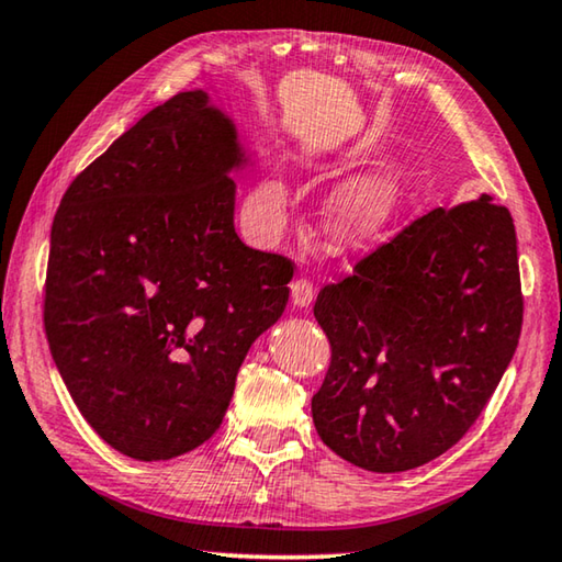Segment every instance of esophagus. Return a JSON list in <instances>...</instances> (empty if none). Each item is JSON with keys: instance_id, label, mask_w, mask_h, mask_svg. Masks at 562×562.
I'll use <instances>...</instances> for the list:
<instances>
[{"instance_id": "obj_1", "label": "esophagus", "mask_w": 562, "mask_h": 562, "mask_svg": "<svg viewBox=\"0 0 562 562\" xmlns=\"http://www.w3.org/2000/svg\"><path fill=\"white\" fill-rule=\"evenodd\" d=\"M292 290V304L294 307H310L312 300H315V282L307 278H300L290 284Z\"/></svg>"}]
</instances>
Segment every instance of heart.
Returning a JSON list of instances; mask_svg holds the SVG:
<instances>
[{"label":"heart","instance_id":"1","mask_svg":"<svg viewBox=\"0 0 562 562\" xmlns=\"http://www.w3.org/2000/svg\"><path fill=\"white\" fill-rule=\"evenodd\" d=\"M398 201H402V183L392 170L349 180L337 190L329 205L331 233L347 243L369 240L392 221ZM288 203V188L280 180H265L255 193V211L274 215Z\"/></svg>","mask_w":562,"mask_h":562}]
</instances>
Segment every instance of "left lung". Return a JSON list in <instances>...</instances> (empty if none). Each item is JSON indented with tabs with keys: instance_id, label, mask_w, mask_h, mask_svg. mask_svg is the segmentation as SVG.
Returning a JSON list of instances; mask_svg holds the SVG:
<instances>
[{
	"instance_id": "1",
	"label": "left lung",
	"mask_w": 562,
	"mask_h": 562,
	"mask_svg": "<svg viewBox=\"0 0 562 562\" xmlns=\"http://www.w3.org/2000/svg\"><path fill=\"white\" fill-rule=\"evenodd\" d=\"M315 317L331 359L312 418L341 459L374 473L459 443L518 347L516 227L488 195L434 207L325 284Z\"/></svg>"
}]
</instances>
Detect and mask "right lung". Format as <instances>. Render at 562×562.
Returning <instances> with one entry per match:
<instances>
[{
	"label": "right lung",
	"mask_w": 562,
	"mask_h": 562,
	"mask_svg": "<svg viewBox=\"0 0 562 562\" xmlns=\"http://www.w3.org/2000/svg\"><path fill=\"white\" fill-rule=\"evenodd\" d=\"M235 131L205 91L148 111L66 188L44 331L103 441L168 461L221 429L247 349L280 319L294 262L235 233Z\"/></svg>",
	"instance_id": "obj_1"
}]
</instances>
